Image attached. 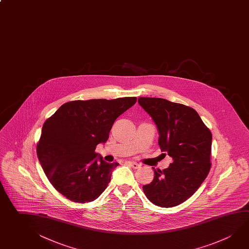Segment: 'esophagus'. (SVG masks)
I'll use <instances>...</instances> for the list:
<instances>
[{
  "instance_id": "obj_1",
  "label": "esophagus",
  "mask_w": 249,
  "mask_h": 249,
  "mask_svg": "<svg viewBox=\"0 0 249 249\" xmlns=\"http://www.w3.org/2000/svg\"><path fill=\"white\" fill-rule=\"evenodd\" d=\"M128 163L133 167V169H138V168H140L139 164L137 162H135V161H128Z\"/></svg>"
}]
</instances>
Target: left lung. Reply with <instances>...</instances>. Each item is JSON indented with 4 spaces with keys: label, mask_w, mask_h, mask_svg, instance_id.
I'll return each mask as SVG.
<instances>
[{
    "label": "left lung",
    "mask_w": 249,
    "mask_h": 249,
    "mask_svg": "<svg viewBox=\"0 0 249 249\" xmlns=\"http://www.w3.org/2000/svg\"><path fill=\"white\" fill-rule=\"evenodd\" d=\"M157 124L161 151L172 157L169 168L154 170L152 182L142 186L154 205L173 207L196 192L209 173L212 133L191 107L161 98L138 99Z\"/></svg>",
    "instance_id": "obj_1"
}]
</instances>
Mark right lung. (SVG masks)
<instances>
[{
  "instance_id": "add662e5",
  "label": "right lung",
  "mask_w": 249,
  "mask_h": 249,
  "mask_svg": "<svg viewBox=\"0 0 249 249\" xmlns=\"http://www.w3.org/2000/svg\"><path fill=\"white\" fill-rule=\"evenodd\" d=\"M136 97L66 102L44 123L36 154L50 183L75 203L95 200L111 181L118 162L99 157L96 146L106 142L121 114Z\"/></svg>"
}]
</instances>
